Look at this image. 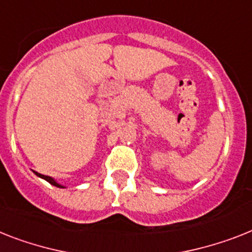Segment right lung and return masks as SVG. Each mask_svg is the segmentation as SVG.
<instances>
[{
  "label": "right lung",
  "instance_id": "right-lung-1",
  "mask_svg": "<svg viewBox=\"0 0 252 252\" xmlns=\"http://www.w3.org/2000/svg\"><path fill=\"white\" fill-rule=\"evenodd\" d=\"M36 175H38L39 178H42V179H45V180H46V182H49L50 184H53V186H55V187H59V188H64L63 186H60V184H58V183L55 182V180H54L53 178H50V176H46V175H42V174H38V172H36Z\"/></svg>",
  "mask_w": 252,
  "mask_h": 252
}]
</instances>
